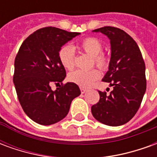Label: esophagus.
<instances>
[{
	"mask_svg": "<svg viewBox=\"0 0 157 157\" xmlns=\"http://www.w3.org/2000/svg\"><path fill=\"white\" fill-rule=\"evenodd\" d=\"M80 90H81V92H82V93H85V92L87 91V89L84 88V87H81Z\"/></svg>",
	"mask_w": 157,
	"mask_h": 157,
	"instance_id": "obj_1",
	"label": "esophagus"
}]
</instances>
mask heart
<instances>
[{"label":"heart","instance_id":"b5f03b06","mask_svg":"<svg viewBox=\"0 0 157 157\" xmlns=\"http://www.w3.org/2000/svg\"><path fill=\"white\" fill-rule=\"evenodd\" d=\"M78 48L92 56V65H95L102 71L108 70L110 65V55L109 53L102 51V44L99 39L94 37H87L82 39L78 44ZM59 59L62 66L68 71L74 69L75 65V50L70 45L62 47L59 51ZM100 76V72L98 69L92 68L87 71L76 70L68 75L70 82L77 84L80 86H88L97 81Z\"/></svg>","mask_w":157,"mask_h":157}]
</instances>
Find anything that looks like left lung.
I'll use <instances>...</instances> for the list:
<instances>
[{
    "mask_svg": "<svg viewBox=\"0 0 157 157\" xmlns=\"http://www.w3.org/2000/svg\"><path fill=\"white\" fill-rule=\"evenodd\" d=\"M111 43L109 71L102 82L113 87L109 94L98 91L100 98L92 106L93 117L109 126L124 124L138 111L146 89L145 65L139 46L132 37L115 27L95 29Z\"/></svg>",
    "mask_w": 157,
    "mask_h": 157,
    "instance_id": "1",
    "label": "left lung"
}]
</instances>
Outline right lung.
<instances>
[{"label":"right lung","mask_w":157,"mask_h":157,"mask_svg":"<svg viewBox=\"0 0 157 157\" xmlns=\"http://www.w3.org/2000/svg\"><path fill=\"white\" fill-rule=\"evenodd\" d=\"M80 33L55 27L37 30L23 41L16 55L13 82L23 111L33 121L50 125L67 115L72 100L81 94L73 82L63 84L66 75L59 51ZM61 83L55 91L51 84Z\"/></svg>","instance_id":"add662e5"}]
</instances>
